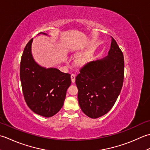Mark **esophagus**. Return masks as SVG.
<instances>
[{"label": "esophagus", "mask_w": 150, "mask_h": 150, "mask_svg": "<svg viewBox=\"0 0 150 150\" xmlns=\"http://www.w3.org/2000/svg\"><path fill=\"white\" fill-rule=\"evenodd\" d=\"M75 78H76V75L74 74H71V81L72 83H74L75 82Z\"/></svg>", "instance_id": "34e87169"}]
</instances>
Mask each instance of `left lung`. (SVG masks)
<instances>
[{
	"label": "left lung",
	"mask_w": 150,
	"mask_h": 150,
	"mask_svg": "<svg viewBox=\"0 0 150 150\" xmlns=\"http://www.w3.org/2000/svg\"><path fill=\"white\" fill-rule=\"evenodd\" d=\"M124 76L123 53L111 37L108 56L87 63L76 78L78 102L82 111L91 118L108 113L120 93Z\"/></svg>",
	"instance_id": "8db88e82"
}]
</instances>
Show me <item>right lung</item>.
Listing matches in <instances>:
<instances>
[{
    "instance_id": "add662e5",
    "label": "right lung",
    "mask_w": 150,
    "mask_h": 150,
    "mask_svg": "<svg viewBox=\"0 0 150 150\" xmlns=\"http://www.w3.org/2000/svg\"><path fill=\"white\" fill-rule=\"evenodd\" d=\"M32 41L33 39L26 45L21 59L20 79L23 95L33 112L51 117L63 105L67 90L71 84V74L55 68L46 69L36 63L31 52Z\"/></svg>"
}]
</instances>
